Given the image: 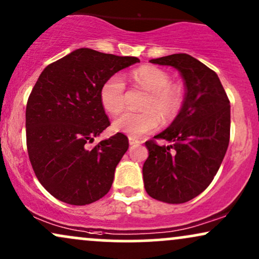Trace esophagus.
I'll list each match as a JSON object with an SVG mask.
<instances>
[{
    "label": "esophagus",
    "instance_id": "1",
    "mask_svg": "<svg viewBox=\"0 0 259 259\" xmlns=\"http://www.w3.org/2000/svg\"><path fill=\"white\" fill-rule=\"evenodd\" d=\"M128 142H130V145H136V144H139V142L138 139H136V138H132V137H130L128 138Z\"/></svg>",
    "mask_w": 259,
    "mask_h": 259
}]
</instances>
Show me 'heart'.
<instances>
[{"label":"heart","instance_id":"1","mask_svg":"<svg viewBox=\"0 0 259 259\" xmlns=\"http://www.w3.org/2000/svg\"><path fill=\"white\" fill-rule=\"evenodd\" d=\"M132 78L150 92L145 100L144 111L127 110L114 120V130L132 138L153 132L159 127L160 117L168 122L177 116L182 105V94L171 83L166 71L156 66L144 65L133 71ZM100 102L106 111L117 114L124 105V82L122 76L111 75L100 87Z\"/></svg>","mask_w":259,"mask_h":259}]
</instances>
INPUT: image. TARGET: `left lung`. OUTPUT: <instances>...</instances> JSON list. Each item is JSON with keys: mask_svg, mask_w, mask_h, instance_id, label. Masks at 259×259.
Masks as SVG:
<instances>
[{"mask_svg": "<svg viewBox=\"0 0 259 259\" xmlns=\"http://www.w3.org/2000/svg\"><path fill=\"white\" fill-rule=\"evenodd\" d=\"M150 63L178 70L185 98L173 122L154 137L167 145L145 143L144 188L160 201L183 203L201 194L220 169L229 145L230 103L218 75L189 54H171Z\"/></svg>", "mask_w": 259, "mask_h": 259, "instance_id": "obj_1", "label": "left lung"}]
</instances>
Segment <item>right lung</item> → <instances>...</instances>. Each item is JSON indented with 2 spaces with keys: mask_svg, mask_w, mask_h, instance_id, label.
<instances>
[{
  "mask_svg": "<svg viewBox=\"0 0 259 259\" xmlns=\"http://www.w3.org/2000/svg\"><path fill=\"white\" fill-rule=\"evenodd\" d=\"M139 62L137 57L78 48L41 72L27 99L26 145L33 172L52 196L82 206L110 190L128 139L116 133L90 147L110 126L100 87Z\"/></svg>",
  "mask_w": 259,
  "mask_h": 259,
  "instance_id": "right-lung-1",
  "label": "right lung"
}]
</instances>
